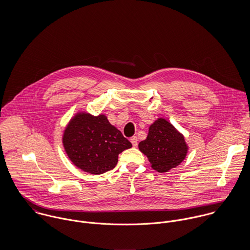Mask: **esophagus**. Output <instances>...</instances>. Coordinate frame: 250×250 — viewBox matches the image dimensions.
I'll use <instances>...</instances> for the list:
<instances>
[{"instance_id":"esophagus-1","label":"esophagus","mask_w":250,"mask_h":250,"mask_svg":"<svg viewBox=\"0 0 250 250\" xmlns=\"http://www.w3.org/2000/svg\"><path fill=\"white\" fill-rule=\"evenodd\" d=\"M130 141H131V143H132L134 147H137V146H138V142H139V140H138V138H137V137H135V136H134V137H132Z\"/></svg>"}]
</instances>
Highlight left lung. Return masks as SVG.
<instances>
[{"instance_id":"left-lung-1","label":"left lung","mask_w":250,"mask_h":250,"mask_svg":"<svg viewBox=\"0 0 250 250\" xmlns=\"http://www.w3.org/2000/svg\"><path fill=\"white\" fill-rule=\"evenodd\" d=\"M139 148L149 159L152 168L161 173L179 166L188 151L184 137L164 118L149 127L148 136Z\"/></svg>"}]
</instances>
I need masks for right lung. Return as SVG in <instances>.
<instances>
[{"label":"right lung","instance_id":"1","mask_svg":"<svg viewBox=\"0 0 250 250\" xmlns=\"http://www.w3.org/2000/svg\"><path fill=\"white\" fill-rule=\"evenodd\" d=\"M63 145L72 163L85 172L102 174L115 167L118 155L132 147L105 115L77 114L64 131Z\"/></svg>","mask_w":250,"mask_h":250}]
</instances>
